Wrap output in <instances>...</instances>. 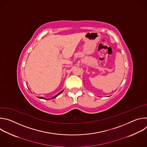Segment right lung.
Returning a JSON list of instances; mask_svg holds the SVG:
<instances>
[{
    "instance_id": "obj_1",
    "label": "right lung",
    "mask_w": 147,
    "mask_h": 147,
    "mask_svg": "<svg viewBox=\"0 0 147 147\" xmlns=\"http://www.w3.org/2000/svg\"><path fill=\"white\" fill-rule=\"evenodd\" d=\"M63 92V91H61V92H59V94H57V95H55V96H53V98H52V99H53V98H56V96H58V95H60V94H61V92ZM38 98H40V99H44V98H42V97H38Z\"/></svg>"
}]
</instances>
